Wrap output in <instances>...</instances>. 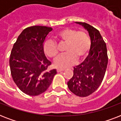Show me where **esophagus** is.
<instances>
[{"label": "esophagus", "instance_id": "1", "mask_svg": "<svg viewBox=\"0 0 121 121\" xmlns=\"http://www.w3.org/2000/svg\"><path fill=\"white\" fill-rule=\"evenodd\" d=\"M64 70H65L64 68H57V72H62V71H64Z\"/></svg>", "mask_w": 121, "mask_h": 121}]
</instances>
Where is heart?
Masks as SVG:
<instances>
[{
    "label": "heart",
    "mask_w": 121,
    "mask_h": 121,
    "mask_svg": "<svg viewBox=\"0 0 121 121\" xmlns=\"http://www.w3.org/2000/svg\"><path fill=\"white\" fill-rule=\"evenodd\" d=\"M56 38L66 43L65 51L67 53L58 56L55 61L56 66L60 68L68 67L74 64L77 58H84L90 48L91 39L85 31L65 28L59 31ZM43 49L46 55L50 58H55L58 54L56 43L51 39L46 41Z\"/></svg>",
    "instance_id": "heart-1"
}]
</instances>
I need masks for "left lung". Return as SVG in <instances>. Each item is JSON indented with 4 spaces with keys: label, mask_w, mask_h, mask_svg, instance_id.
I'll return each mask as SVG.
<instances>
[{
    "label": "left lung",
    "mask_w": 121,
    "mask_h": 121,
    "mask_svg": "<svg viewBox=\"0 0 121 121\" xmlns=\"http://www.w3.org/2000/svg\"><path fill=\"white\" fill-rule=\"evenodd\" d=\"M75 23L87 30L91 46L85 60L73 68V75L67 85L75 95L86 97L94 93L103 80L108 63L107 50L106 44L97 29L85 22Z\"/></svg>",
    "instance_id": "left-lung-1"
}]
</instances>
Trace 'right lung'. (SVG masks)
Wrapping results in <instances>:
<instances>
[{
  "label": "right lung",
  "instance_id": "add662e5",
  "mask_svg": "<svg viewBox=\"0 0 121 121\" xmlns=\"http://www.w3.org/2000/svg\"><path fill=\"white\" fill-rule=\"evenodd\" d=\"M51 27L35 26L24 29L14 43L9 65L13 80L24 94L38 95L51 85L56 70H48L51 62L44 52V42Z\"/></svg>",
  "mask_w": 121,
  "mask_h": 121
}]
</instances>
